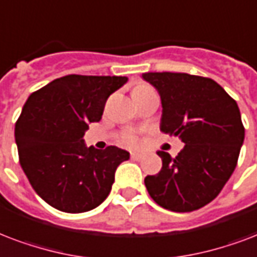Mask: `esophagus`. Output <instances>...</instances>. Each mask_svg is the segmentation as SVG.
<instances>
[{
  "label": "esophagus",
  "instance_id": "esophagus-1",
  "mask_svg": "<svg viewBox=\"0 0 257 257\" xmlns=\"http://www.w3.org/2000/svg\"><path fill=\"white\" fill-rule=\"evenodd\" d=\"M131 158H132L133 160H142L143 158H144V155L140 154V152H132V154H131Z\"/></svg>",
  "mask_w": 257,
  "mask_h": 257
}]
</instances>
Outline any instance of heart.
<instances>
[{"instance_id": "b5f03b06", "label": "heart", "mask_w": 257, "mask_h": 257, "mask_svg": "<svg viewBox=\"0 0 257 257\" xmlns=\"http://www.w3.org/2000/svg\"><path fill=\"white\" fill-rule=\"evenodd\" d=\"M148 91H154L152 87H150L148 85H137L135 89H133V94H144L148 93ZM121 143L124 146L128 147H136L139 144V137L132 132H125L121 135Z\"/></svg>"}]
</instances>
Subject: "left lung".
<instances>
[{
	"instance_id": "8db88e82",
	"label": "left lung",
	"mask_w": 257,
	"mask_h": 257,
	"mask_svg": "<svg viewBox=\"0 0 257 257\" xmlns=\"http://www.w3.org/2000/svg\"><path fill=\"white\" fill-rule=\"evenodd\" d=\"M162 99L160 131L185 143L178 156L159 151V174L144 179L151 198L187 213L211 202L237 166L245 129L236 101L210 78L185 72H146Z\"/></svg>"
}]
</instances>
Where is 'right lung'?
<instances>
[{
	"label": "right lung",
	"mask_w": 257,
	"mask_h": 257,
	"mask_svg": "<svg viewBox=\"0 0 257 257\" xmlns=\"http://www.w3.org/2000/svg\"><path fill=\"white\" fill-rule=\"evenodd\" d=\"M126 76H62L27 99L15 137L20 164L37 195L66 213L89 211L106 199L115 168L129 152L85 146L90 122L101 120L106 99Z\"/></svg>",
	"instance_id": "obj_1"
}]
</instances>
